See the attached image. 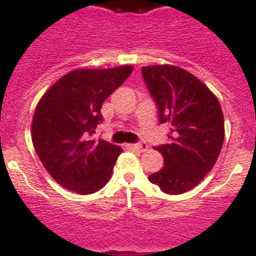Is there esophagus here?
Listing matches in <instances>:
<instances>
[{"label":"esophagus","mask_w":256,"mask_h":256,"mask_svg":"<svg viewBox=\"0 0 256 256\" xmlns=\"http://www.w3.org/2000/svg\"><path fill=\"white\" fill-rule=\"evenodd\" d=\"M130 148L136 150V152H146L148 146L146 144H130Z\"/></svg>","instance_id":"1"}]
</instances>
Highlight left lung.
Segmentation results:
<instances>
[{"label":"left lung","mask_w":256,"mask_h":256,"mask_svg":"<svg viewBox=\"0 0 256 256\" xmlns=\"http://www.w3.org/2000/svg\"><path fill=\"white\" fill-rule=\"evenodd\" d=\"M142 76L158 106L160 122L168 124V142L156 148L164 156V168L148 180L166 194H183L218 160L224 140L222 108L200 80L178 66H144Z\"/></svg>","instance_id":"obj_1"}]
</instances>
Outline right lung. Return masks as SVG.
<instances>
[{
  "label": "right lung",
  "instance_id": "obj_1",
  "mask_svg": "<svg viewBox=\"0 0 256 256\" xmlns=\"http://www.w3.org/2000/svg\"><path fill=\"white\" fill-rule=\"evenodd\" d=\"M132 72L130 65L73 70L40 100L32 140L42 164L62 187L86 195L110 180L122 148L92 134L102 122V104Z\"/></svg>",
  "mask_w": 256,
  "mask_h": 256
}]
</instances>
